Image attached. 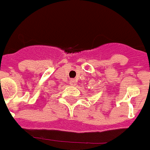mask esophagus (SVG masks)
Listing matches in <instances>:
<instances>
[{"label":"esophagus","instance_id":"34e87169","mask_svg":"<svg viewBox=\"0 0 150 150\" xmlns=\"http://www.w3.org/2000/svg\"><path fill=\"white\" fill-rule=\"evenodd\" d=\"M69 84L71 86H74V85H75V81L73 80V79H71V80L69 81Z\"/></svg>","mask_w":150,"mask_h":150}]
</instances>
